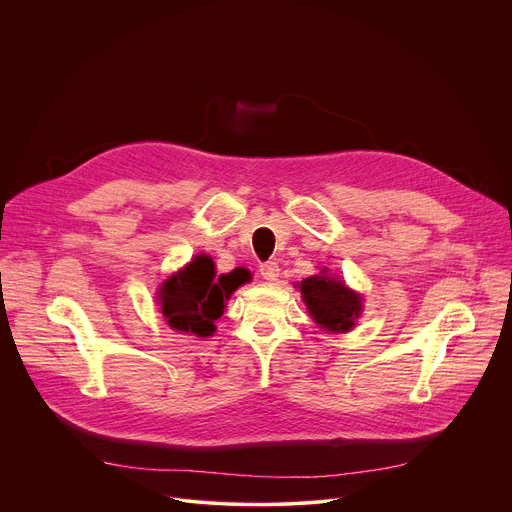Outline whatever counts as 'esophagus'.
I'll list each match as a JSON object with an SVG mask.
<instances>
[{"label": "esophagus", "mask_w": 512, "mask_h": 512, "mask_svg": "<svg viewBox=\"0 0 512 512\" xmlns=\"http://www.w3.org/2000/svg\"><path fill=\"white\" fill-rule=\"evenodd\" d=\"M259 271H261V277L267 279V281H277V277H279V265H277L275 261L263 263V265L259 267Z\"/></svg>", "instance_id": "1"}]
</instances>
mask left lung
<instances>
[{
  "mask_svg": "<svg viewBox=\"0 0 512 512\" xmlns=\"http://www.w3.org/2000/svg\"><path fill=\"white\" fill-rule=\"evenodd\" d=\"M299 291L311 319L325 331H350L362 313V295L342 279L329 277L325 269H321V275L303 279Z\"/></svg>",
  "mask_w": 512,
  "mask_h": 512,
  "instance_id": "obj_1",
  "label": "left lung"
}]
</instances>
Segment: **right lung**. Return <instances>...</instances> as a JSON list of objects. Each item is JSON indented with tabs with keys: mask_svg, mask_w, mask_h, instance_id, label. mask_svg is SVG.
<instances>
[{
	"mask_svg": "<svg viewBox=\"0 0 512 512\" xmlns=\"http://www.w3.org/2000/svg\"><path fill=\"white\" fill-rule=\"evenodd\" d=\"M245 281H249V275L239 269L217 277L213 259L197 255L158 287L160 311L166 323L177 331L199 337L213 335L215 319L223 315L225 301Z\"/></svg>",
	"mask_w": 512,
	"mask_h": 512,
	"instance_id": "add662e5",
	"label": "right lung"
}]
</instances>
